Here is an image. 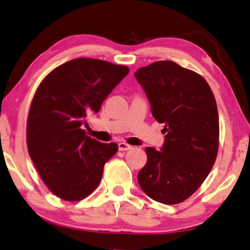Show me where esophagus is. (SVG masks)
<instances>
[{"mask_svg": "<svg viewBox=\"0 0 250 250\" xmlns=\"http://www.w3.org/2000/svg\"><path fill=\"white\" fill-rule=\"evenodd\" d=\"M118 146H119V149H120V150H129V149L132 148V146H130L129 144H126L125 142L119 143Z\"/></svg>", "mask_w": 250, "mask_h": 250, "instance_id": "esophagus-1", "label": "esophagus"}]
</instances>
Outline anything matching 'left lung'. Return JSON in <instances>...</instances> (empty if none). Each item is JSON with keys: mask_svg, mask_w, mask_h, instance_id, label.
Listing matches in <instances>:
<instances>
[{"mask_svg": "<svg viewBox=\"0 0 250 250\" xmlns=\"http://www.w3.org/2000/svg\"><path fill=\"white\" fill-rule=\"evenodd\" d=\"M135 76L165 133L162 150L146 147L139 186L159 203H182L202 186L215 163L220 136L215 97L202 76L172 61L143 66Z\"/></svg>", "mask_w": 250, "mask_h": 250, "instance_id": "8db88e82", "label": "left lung"}]
</instances>
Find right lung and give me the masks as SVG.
Returning <instances> with one entry per match:
<instances>
[{
  "instance_id": "obj_1",
  "label": "right lung",
  "mask_w": 250,
  "mask_h": 250,
  "mask_svg": "<svg viewBox=\"0 0 250 250\" xmlns=\"http://www.w3.org/2000/svg\"><path fill=\"white\" fill-rule=\"evenodd\" d=\"M128 72L125 65L80 58L52 70L38 86L27 119L28 153L59 198L78 202L90 195L118 152L117 144L90 138L83 125Z\"/></svg>"
}]
</instances>
